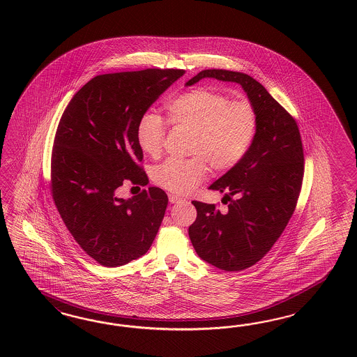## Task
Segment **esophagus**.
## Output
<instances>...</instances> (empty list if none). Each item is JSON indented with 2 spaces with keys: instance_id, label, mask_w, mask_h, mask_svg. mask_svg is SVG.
Listing matches in <instances>:
<instances>
[{
  "instance_id": "34e87169",
  "label": "esophagus",
  "mask_w": 357,
  "mask_h": 357,
  "mask_svg": "<svg viewBox=\"0 0 357 357\" xmlns=\"http://www.w3.org/2000/svg\"><path fill=\"white\" fill-rule=\"evenodd\" d=\"M169 202H170L172 204H176V203L183 202V197H181V196H178V195H169Z\"/></svg>"
}]
</instances>
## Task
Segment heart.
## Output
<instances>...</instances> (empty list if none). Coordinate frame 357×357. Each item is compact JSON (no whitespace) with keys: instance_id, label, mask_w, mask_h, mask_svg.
Here are the masks:
<instances>
[{"instance_id":"b5f03b06","label":"heart","mask_w":357,"mask_h":357,"mask_svg":"<svg viewBox=\"0 0 357 357\" xmlns=\"http://www.w3.org/2000/svg\"><path fill=\"white\" fill-rule=\"evenodd\" d=\"M169 121L192 130L190 160H169L154 167L153 179L174 194L191 192L209 167L222 173L241 162L250 151L258 130V115L249 100H233L212 89L196 87L175 98L167 106ZM166 126L146 112L137 124L136 137L141 151L158 158L163 149Z\"/></svg>"}]
</instances>
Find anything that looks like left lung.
Returning a JSON list of instances; mask_svg holds the SVG:
<instances>
[{
	"label": "left lung",
	"instance_id": "8db88e82",
	"mask_svg": "<svg viewBox=\"0 0 357 357\" xmlns=\"http://www.w3.org/2000/svg\"><path fill=\"white\" fill-rule=\"evenodd\" d=\"M203 78L241 85L257 111L258 130L245 158L208 187L237 199L230 202L227 213L215 204L192 202L197 217L188 236L206 263L220 270H246L270 251L292 217L303 184L301 136L292 116L255 78L206 69L185 86Z\"/></svg>",
	"mask_w": 357,
	"mask_h": 357
}]
</instances>
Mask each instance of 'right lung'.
<instances>
[{
	"mask_svg": "<svg viewBox=\"0 0 357 357\" xmlns=\"http://www.w3.org/2000/svg\"><path fill=\"white\" fill-rule=\"evenodd\" d=\"M183 69L100 75L65 108L54 137L51 181L57 211L77 243L99 264L119 267L151 249L169 203L158 187L123 199L124 181L146 183L136 130L146 109Z\"/></svg>",
	"mask_w": 357,
	"mask_h": 357,
	"instance_id": "obj_1",
	"label": "right lung"
}]
</instances>
